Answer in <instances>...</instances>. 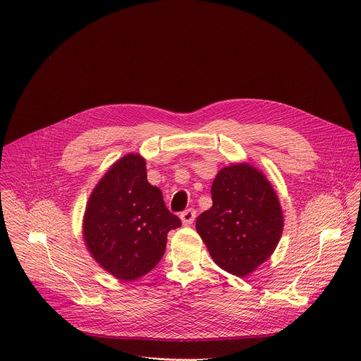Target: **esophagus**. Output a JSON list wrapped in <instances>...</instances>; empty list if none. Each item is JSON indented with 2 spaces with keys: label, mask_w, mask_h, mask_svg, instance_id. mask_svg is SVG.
Segmentation results:
<instances>
[{
  "label": "esophagus",
  "mask_w": 361,
  "mask_h": 361,
  "mask_svg": "<svg viewBox=\"0 0 361 361\" xmlns=\"http://www.w3.org/2000/svg\"><path fill=\"white\" fill-rule=\"evenodd\" d=\"M180 219L183 221V226H191L194 223V219H195V210L194 209H188V210L183 212Z\"/></svg>",
  "instance_id": "esophagus-1"
}]
</instances>
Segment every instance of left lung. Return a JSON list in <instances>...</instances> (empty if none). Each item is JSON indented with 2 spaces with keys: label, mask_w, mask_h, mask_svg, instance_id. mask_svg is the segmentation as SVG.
Listing matches in <instances>:
<instances>
[{
  "label": "left lung",
  "mask_w": 361,
  "mask_h": 361,
  "mask_svg": "<svg viewBox=\"0 0 361 361\" xmlns=\"http://www.w3.org/2000/svg\"><path fill=\"white\" fill-rule=\"evenodd\" d=\"M212 209L198 216L197 233L224 271L245 277L270 259L283 233L279 197L248 163L224 167L212 185Z\"/></svg>",
  "instance_id": "left-lung-1"
}]
</instances>
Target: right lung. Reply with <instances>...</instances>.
I'll return each instance as SVG.
<instances>
[{
    "instance_id": "add662e5",
    "label": "right lung",
    "mask_w": 361,
    "mask_h": 361,
    "mask_svg": "<svg viewBox=\"0 0 361 361\" xmlns=\"http://www.w3.org/2000/svg\"><path fill=\"white\" fill-rule=\"evenodd\" d=\"M181 226L147 181L145 160L127 154L92 190L82 220V237L92 259L121 281L149 273L166 251L167 234Z\"/></svg>"
}]
</instances>
